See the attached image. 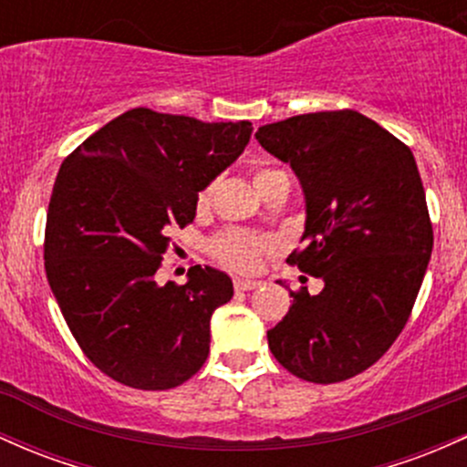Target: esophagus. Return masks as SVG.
Returning a JSON list of instances; mask_svg holds the SVG:
<instances>
[{
	"label": "esophagus",
	"mask_w": 467,
	"mask_h": 467,
	"mask_svg": "<svg viewBox=\"0 0 467 467\" xmlns=\"http://www.w3.org/2000/svg\"><path fill=\"white\" fill-rule=\"evenodd\" d=\"M234 286H235V291H254V289H258L260 282H255V280H243V277H235Z\"/></svg>",
	"instance_id": "34e87169"
}]
</instances>
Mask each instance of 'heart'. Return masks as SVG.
Instances as JSON below:
<instances>
[{"instance_id":"1","label":"heart","mask_w":467,"mask_h":467,"mask_svg":"<svg viewBox=\"0 0 467 467\" xmlns=\"http://www.w3.org/2000/svg\"><path fill=\"white\" fill-rule=\"evenodd\" d=\"M275 174V170H258L255 171V182H260L262 178ZM212 196V187L198 192V207H205ZM271 249V243L262 235L243 232V229H227V232L218 234L212 240V254L220 265H224L227 269L238 271V274H254L260 266L262 255Z\"/></svg>"}]
</instances>
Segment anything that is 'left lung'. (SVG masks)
Instances as JSON below:
<instances>
[{"mask_svg":"<svg viewBox=\"0 0 467 467\" xmlns=\"http://www.w3.org/2000/svg\"><path fill=\"white\" fill-rule=\"evenodd\" d=\"M255 139L289 163L306 201L304 247L286 262L324 289L291 291L266 331L274 358L313 384L364 373L400 337L432 254V224L415 156L355 109L262 125Z\"/></svg>","mask_w":467,"mask_h":467,"instance_id":"8db88e82","label":"left lung"}]
</instances>
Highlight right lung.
Masks as SVG:
<instances>
[{"label":"right lung","mask_w":467,"mask_h":467,"mask_svg":"<svg viewBox=\"0 0 467 467\" xmlns=\"http://www.w3.org/2000/svg\"><path fill=\"white\" fill-rule=\"evenodd\" d=\"M249 120L202 123L134 108L61 163L46 218V275L86 358L119 384L176 389L209 355V319L232 277L201 265L159 285L170 234L196 216L198 192L243 154Z\"/></svg>","instance_id":"1"}]
</instances>
